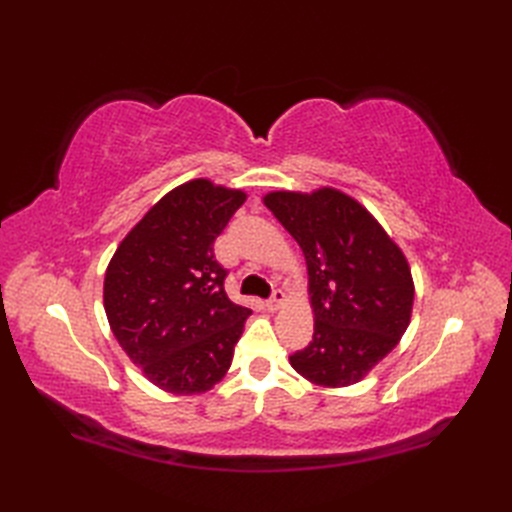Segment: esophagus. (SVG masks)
Masks as SVG:
<instances>
[{
    "instance_id": "1",
    "label": "esophagus",
    "mask_w": 512,
    "mask_h": 512,
    "mask_svg": "<svg viewBox=\"0 0 512 512\" xmlns=\"http://www.w3.org/2000/svg\"><path fill=\"white\" fill-rule=\"evenodd\" d=\"M284 303H286V292L280 290V288L273 290V297L269 299V307L271 309H280Z\"/></svg>"
}]
</instances>
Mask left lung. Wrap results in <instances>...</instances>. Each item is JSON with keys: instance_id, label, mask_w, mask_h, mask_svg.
I'll return each mask as SVG.
<instances>
[{"instance_id": "left-lung-1", "label": "left lung", "mask_w": 512, "mask_h": 512, "mask_svg": "<svg viewBox=\"0 0 512 512\" xmlns=\"http://www.w3.org/2000/svg\"><path fill=\"white\" fill-rule=\"evenodd\" d=\"M262 203L299 243L307 265L314 339L290 356L292 369L324 389L361 382L410 324L408 258L359 200L331 185L275 190Z\"/></svg>"}]
</instances>
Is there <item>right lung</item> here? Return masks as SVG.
Segmentation results:
<instances>
[{
  "label": "right lung",
  "mask_w": 512,
  "mask_h": 512,
  "mask_svg": "<svg viewBox=\"0 0 512 512\" xmlns=\"http://www.w3.org/2000/svg\"><path fill=\"white\" fill-rule=\"evenodd\" d=\"M247 194L192 179L164 194L108 262L104 312L128 359L158 389L203 395L222 382L252 309L232 303L213 256Z\"/></svg>",
  "instance_id": "right-lung-1"
}]
</instances>
